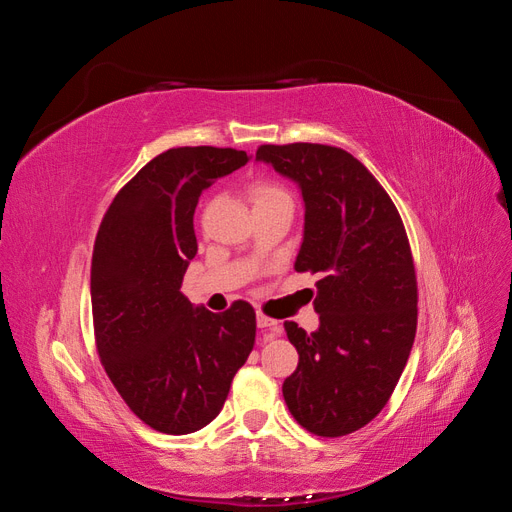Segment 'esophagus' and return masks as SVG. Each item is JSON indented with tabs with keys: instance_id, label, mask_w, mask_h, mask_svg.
Instances as JSON below:
<instances>
[{
	"instance_id": "34e87169",
	"label": "esophagus",
	"mask_w": 512,
	"mask_h": 512,
	"mask_svg": "<svg viewBox=\"0 0 512 512\" xmlns=\"http://www.w3.org/2000/svg\"><path fill=\"white\" fill-rule=\"evenodd\" d=\"M256 324H258V329H260L262 333H265V339H273V337L280 335V331H282L280 322L269 318V316H265L262 312L256 314Z\"/></svg>"
}]
</instances>
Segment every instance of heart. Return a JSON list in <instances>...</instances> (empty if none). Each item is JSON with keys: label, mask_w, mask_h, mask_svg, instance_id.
I'll list each match as a JSON object with an SVG mask.
<instances>
[{"label": "heart", "mask_w": 512, "mask_h": 512, "mask_svg": "<svg viewBox=\"0 0 512 512\" xmlns=\"http://www.w3.org/2000/svg\"><path fill=\"white\" fill-rule=\"evenodd\" d=\"M252 200H254V207H260V205L280 203V200H290V198L280 185H275L271 181H260L252 188Z\"/></svg>", "instance_id": "obj_1"}]
</instances>
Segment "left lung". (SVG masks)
I'll return each mask as SVG.
<instances>
[{
	"label": "left lung",
	"instance_id": "left-lung-1",
	"mask_svg": "<svg viewBox=\"0 0 512 512\" xmlns=\"http://www.w3.org/2000/svg\"><path fill=\"white\" fill-rule=\"evenodd\" d=\"M256 162L297 183L305 224L294 269L320 273L318 329L284 324L299 352L282 386L286 406L316 436H346L386 406L414 344L416 275L406 230L389 194L344 149L262 145Z\"/></svg>",
	"mask_w": 512,
	"mask_h": 512
}]
</instances>
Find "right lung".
<instances>
[{"mask_svg":"<svg viewBox=\"0 0 512 512\" xmlns=\"http://www.w3.org/2000/svg\"><path fill=\"white\" fill-rule=\"evenodd\" d=\"M247 162L237 149H168L123 185L98 230L91 309L100 359L130 410L162 433L209 425L254 348L250 303L213 314L179 290L198 252L200 194Z\"/></svg>","mask_w":512,"mask_h":512,"instance_id":"obj_1","label":"right lung"}]
</instances>
